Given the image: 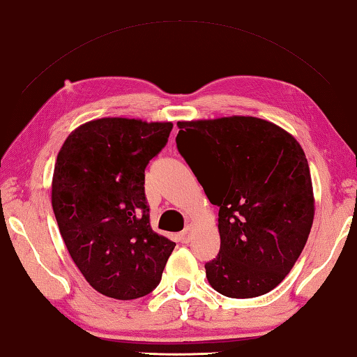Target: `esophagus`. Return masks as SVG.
<instances>
[{"instance_id":"34e87169","label":"esophagus","mask_w":357,"mask_h":357,"mask_svg":"<svg viewBox=\"0 0 357 357\" xmlns=\"http://www.w3.org/2000/svg\"><path fill=\"white\" fill-rule=\"evenodd\" d=\"M192 231V225H186L185 229L178 234V241L182 243H188L190 242V234Z\"/></svg>"}]
</instances>
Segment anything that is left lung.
<instances>
[{
	"instance_id": "left-lung-1",
	"label": "left lung",
	"mask_w": 357,
	"mask_h": 357,
	"mask_svg": "<svg viewBox=\"0 0 357 357\" xmlns=\"http://www.w3.org/2000/svg\"><path fill=\"white\" fill-rule=\"evenodd\" d=\"M178 153L218 206L220 251L206 262L215 291L250 299L296 264L314 215L310 169L299 142L256 116L178 121Z\"/></svg>"
}]
</instances>
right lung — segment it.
I'll return each instance as SVG.
<instances>
[{
    "label": "right lung",
    "instance_id": "1",
    "mask_svg": "<svg viewBox=\"0 0 357 357\" xmlns=\"http://www.w3.org/2000/svg\"><path fill=\"white\" fill-rule=\"evenodd\" d=\"M172 123L99 119L79 126L56 156L52 207L75 266L98 293L131 301L161 282L175 243L150 226L145 167Z\"/></svg>",
    "mask_w": 357,
    "mask_h": 357
}]
</instances>
